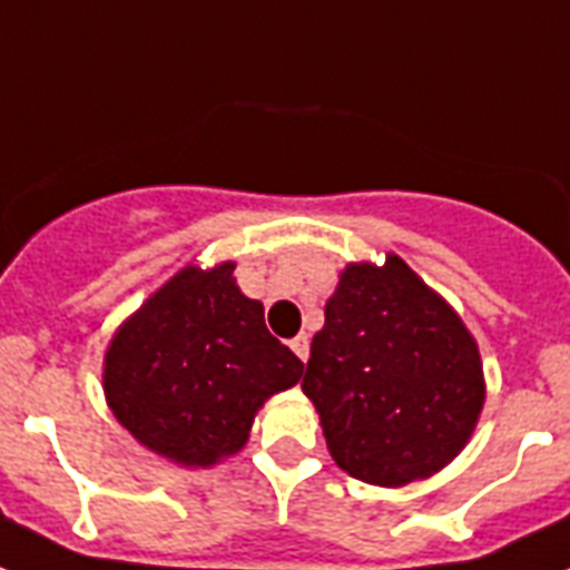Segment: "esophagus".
Masks as SVG:
<instances>
[{"label": "esophagus", "instance_id": "esophagus-1", "mask_svg": "<svg viewBox=\"0 0 570 570\" xmlns=\"http://www.w3.org/2000/svg\"><path fill=\"white\" fill-rule=\"evenodd\" d=\"M289 348L295 351V357H298L301 363H307V357H309V340H307V336H304V333H301V336H295V340L289 342Z\"/></svg>", "mask_w": 570, "mask_h": 570}]
</instances>
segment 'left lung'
Instances as JSON below:
<instances>
[{"mask_svg": "<svg viewBox=\"0 0 570 570\" xmlns=\"http://www.w3.org/2000/svg\"><path fill=\"white\" fill-rule=\"evenodd\" d=\"M301 390L336 465L390 489L445 469L485 401L478 342L397 254L342 269Z\"/></svg>", "mask_w": 570, "mask_h": 570, "instance_id": "1", "label": "left lung"}]
</instances>
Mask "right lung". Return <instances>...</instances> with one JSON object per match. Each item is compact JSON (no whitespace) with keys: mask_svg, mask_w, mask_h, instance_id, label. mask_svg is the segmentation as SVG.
Here are the masks:
<instances>
[{"mask_svg":"<svg viewBox=\"0 0 570 570\" xmlns=\"http://www.w3.org/2000/svg\"><path fill=\"white\" fill-rule=\"evenodd\" d=\"M237 263L184 266L114 333L105 354L110 413L157 456L207 469L243 451L254 415L301 381L304 363L266 331Z\"/></svg>","mask_w":570,"mask_h":570,"instance_id":"obj_1","label":"right lung"}]
</instances>
